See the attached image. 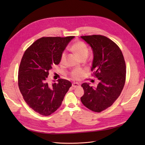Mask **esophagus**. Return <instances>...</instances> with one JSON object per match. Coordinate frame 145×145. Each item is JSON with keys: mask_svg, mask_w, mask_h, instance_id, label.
Wrapping results in <instances>:
<instances>
[{"mask_svg": "<svg viewBox=\"0 0 145 145\" xmlns=\"http://www.w3.org/2000/svg\"><path fill=\"white\" fill-rule=\"evenodd\" d=\"M80 86V84H79V83H76V82H74V83H72V87L74 89V88H78V87H79Z\"/></svg>", "mask_w": 145, "mask_h": 145, "instance_id": "1", "label": "esophagus"}]
</instances>
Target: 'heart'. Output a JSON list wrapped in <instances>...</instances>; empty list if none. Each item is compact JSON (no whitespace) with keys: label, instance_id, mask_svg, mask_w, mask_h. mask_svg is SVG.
<instances>
[{"label":"heart","instance_id":"heart-1","mask_svg":"<svg viewBox=\"0 0 145 145\" xmlns=\"http://www.w3.org/2000/svg\"><path fill=\"white\" fill-rule=\"evenodd\" d=\"M71 50L76 54L79 59L86 58L89 54V48L86 44L81 41H77L75 42L71 47ZM65 59V53H62L61 57V62L62 63ZM70 76L76 80H78L80 78L83 74V71L80 69H75L72 70L70 73Z\"/></svg>","mask_w":145,"mask_h":145}]
</instances>
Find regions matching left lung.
<instances>
[{"label":"left lung","mask_w":145,"mask_h":145,"mask_svg":"<svg viewBox=\"0 0 145 145\" xmlns=\"http://www.w3.org/2000/svg\"><path fill=\"white\" fill-rule=\"evenodd\" d=\"M81 38L92 49V76L100 81L95 88L86 83L82 84L84 93L81 101L99 113L110 107L121 95L126 79L125 62L120 48L107 37L92 35Z\"/></svg>","instance_id":"8db88e82"}]
</instances>
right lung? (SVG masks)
<instances>
[{
    "label": "right lung",
    "instance_id": "add662e5",
    "mask_svg": "<svg viewBox=\"0 0 145 145\" xmlns=\"http://www.w3.org/2000/svg\"><path fill=\"white\" fill-rule=\"evenodd\" d=\"M74 37H42L25 51L20 64L18 84L24 100L35 112L49 116L61 106L71 83L58 79L49 83V71L61 61V54Z\"/></svg>",
    "mask_w": 145,
    "mask_h": 145
}]
</instances>
